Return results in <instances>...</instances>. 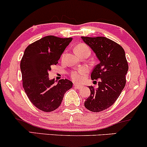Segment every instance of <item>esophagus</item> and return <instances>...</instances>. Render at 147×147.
Instances as JSON below:
<instances>
[{
	"label": "esophagus",
	"instance_id": "esophagus-1",
	"mask_svg": "<svg viewBox=\"0 0 147 147\" xmlns=\"http://www.w3.org/2000/svg\"><path fill=\"white\" fill-rule=\"evenodd\" d=\"M74 86L76 88H77V89H80V88H82V86H80L79 84H76V83H74Z\"/></svg>",
	"mask_w": 147,
	"mask_h": 147
}]
</instances>
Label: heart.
Masks as SVG:
<instances>
[{
    "label": "heart",
    "instance_id": "1",
    "mask_svg": "<svg viewBox=\"0 0 147 147\" xmlns=\"http://www.w3.org/2000/svg\"><path fill=\"white\" fill-rule=\"evenodd\" d=\"M76 52L77 53V54L78 53H82L83 51H90V49L88 48V45H86V44L84 43H80L75 48ZM87 74V71L86 69L84 68H80V69H78V70H76L72 71L71 73V77L73 79L74 81L76 82H80V80H82V79L83 78V77L86 75Z\"/></svg>",
    "mask_w": 147,
    "mask_h": 147
}]
</instances>
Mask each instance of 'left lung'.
<instances>
[{"mask_svg": "<svg viewBox=\"0 0 147 147\" xmlns=\"http://www.w3.org/2000/svg\"><path fill=\"white\" fill-rule=\"evenodd\" d=\"M81 38L98 58L99 63L91 74L92 80L100 79L98 88L89 86L90 95L84 105L92 112L107 109L114 104L123 90L128 64L123 48L106 37H84Z\"/></svg>", "mask_w": 147, "mask_h": 147, "instance_id": "obj_1", "label": "left lung"}]
</instances>
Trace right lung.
<instances>
[{"instance_id":"obj_1","label":"right lung","mask_w":147,"mask_h":147,"mask_svg":"<svg viewBox=\"0 0 147 147\" xmlns=\"http://www.w3.org/2000/svg\"><path fill=\"white\" fill-rule=\"evenodd\" d=\"M72 38L48 36L30 44L24 50L20 63L23 88L36 108L50 112L59 107L64 94L73 86L68 79L55 83L49 78V71L56 65Z\"/></svg>"}]
</instances>
